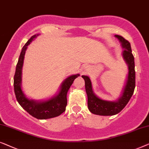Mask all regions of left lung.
Masks as SVG:
<instances>
[{"mask_svg": "<svg viewBox=\"0 0 149 149\" xmlns=\"http://www.w3.org/2000/svg\"><path fill=\"white\" fill-rule=\"evenodd\" d=\"M121 42L123 49L122 56L127 66L128 74L121 96L116 101H108L98 98L94 93L91 79L87 75H82L85 81V88L88 96V107L92 113L98 116H114L121 111L129 102L135 88L134 57L132 53L130 43L124 38L115 35Z\"/></svg>", "mask_w": 149, "mask_h": 149, "instance_id": "1", "label": "left lung"}]
</instances>
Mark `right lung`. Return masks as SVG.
<instances>
[{
	"instance_id": "right-lung-1",
	"label": "right lung",
	"mask_w": 149,
	"mask_h": 149,
	"mask_svg": "<svg viewBox=\"0 0 149 149\" xmlns=\"http://www.w3.org/2000/svg\"><path fill=\"white\" fill-rule=\"evenodd\" d=\"M38 35H34L28 40L26 45L22 48V52L16 66L15 74L14 75V91L19 104L29 114L38 119H46L57 117L63 113L68 104L67 93L74 82V79L79 76V74L72 75L68 77L61 85L59 93L47 100L37 101L29 99L23 93L22 89V67L26 51L28 46Z\"/></svg>"
}]
</instances>
